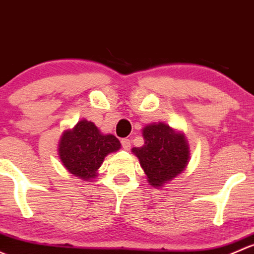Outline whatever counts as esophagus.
Wrapping results in <instances>:
<instances>
[{
	"label": "esophagus",
	"instance_id": "esophagus-1",
	"mask_svg": "<svg viewBox=\"0 0 254 254\" xmlns=\"http://www.w3.org/2000/svg\"><path fill=\"white\" fill-rule=\"evenodd\" d=\"M121 144L124 146L125 150H129L130 149V140L127 139V138H125V139L121 140Z\"/></svg>",
	"mask_w": 254,
	"mask_h": 254
}]
</instances>
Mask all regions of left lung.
I'll return each mask as SVG.
<instances>
[{"label": "left lung", "mask_w": 254, "mask_h": 254, "mask_svg": "<svg viewBox=\"0 0 254 254\" xmlns=\"http://www.w3.org/2000/svg\"><path fill=\"white\" fill-rule=\"evenodd\" d=\"M144 145L132 148L146 175V181L155 188L164 187L187 169L190 151L185 133L164 122L146 125L142 130Z\"/></svg>", "instance_id": "obj_1"}]
</instances>
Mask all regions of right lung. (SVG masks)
<instances>
[{"label":"right lung","instance_id":"right-lung-1","mask_svg":"<svg viewBox=\"0 0 254 254\" xmlns=\"http://www.w3.org/2000/svg\"><path fill=\"white\" fill-rule=\"evenodd\" d=\"M120 148L121 143L114 134H104L93 122L83 119L62 132L59 158L68 172L90 182L98 177L104 159Z\"/></svg>","mask_w":254,"mask_h":254}]
</instances>
